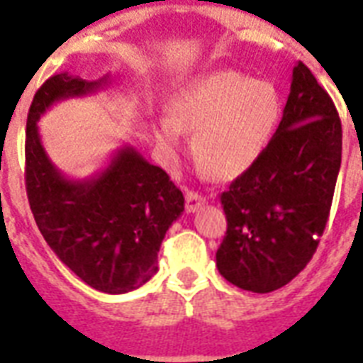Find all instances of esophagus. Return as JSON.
<instances>
[{
	"mask_svg": "<svg viewBox=\"0 0 363 363\" xmlns=\"http://www.w3.org/2000/svg\"><path fill=\"white\" fill-rule=\"evenodd\" d=\"M205 205V197L201 194H197V191H186V212H196L197 208Z\"/></svg>",
	"mask_w": 363,
	"mask_h": 363,
	"instance_id": "1",
	"label": "esophagus"
}]
</instances>
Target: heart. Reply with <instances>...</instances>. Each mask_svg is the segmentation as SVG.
Listing matches in <instances>:
<instances>
[{"label":"heart","instance_id":"obj_1","mask_svg":"<svg viewBox=\"0 0 363 363\" xmlns=\"http://www.w3.org/2000/svg\"><path fill=\"white\" fill-rule=\"evenodd\" d=\"M281 117L272 84L242 72L220 70L182 85L172 113L155 121V140L167 158L184 149L194 132V155L220 181H231L259 160Z\"/></svg>","mask_w":363,"mask_h":363}]
</instances>
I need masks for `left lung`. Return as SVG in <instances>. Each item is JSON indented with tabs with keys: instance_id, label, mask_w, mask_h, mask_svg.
<instances>
[{
	"instance_id": "1",
	"label": "left lung",
	"mask_w": 363,
	"mask_h": 363,
	"mask_svg": "<svg viewBox=\"0 0 363 363\" xmlns=\"http://www.w3.org/2000/svg\"><path fill=\"white\" fill-rule=\"evenodd\" d=\"M341 167V121L304 63L272 140L220 196L228 233L216 267L229 284L272 293L304 270L326 228Z\"/></svg>"
}]
</instances>
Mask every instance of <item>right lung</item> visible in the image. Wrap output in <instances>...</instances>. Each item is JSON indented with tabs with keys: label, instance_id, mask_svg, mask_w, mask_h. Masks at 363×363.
Returning a JSON list of instances; mask_svg holds the SVG:
<instances>
[{
	"label": "right lung",
	"instance_id": "obj_1",
	"mask_svg": "<svg viewBox=\"0 0 363 363\" xmlns=\"http://www.w3.org/2000/svg\"><path fill=\"white\" fill-rule=\"evenodd\" d=\"M108 84L110 76L87 82L61 72L35 93L26 128V190L59 261L100 293L123 294L158 270L162 240L184 211L182 191L132 145L119 147L96 175L69 179L50 160L37 126L55 102L93 95Z\"/></svg>",
	"mask_w": 363,
	"mask_h": 363
}]
</instances>
